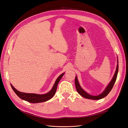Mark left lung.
Segmentation results:
<instances>
[{
  "label": "left lung",
  "mask_w": 128,
  "mask_h": 128,
  "mask_svg": "<svg viewBox=\"0 0 128 128\" xmlns=\"http://www.w3.org/2000/svg\"><path fill=\"white\" fill-rule=\"evenodd\" d=\"M118 64H117V67L116 69V71L114 74V75L113 77V78L111 80L110 83L108 84L105 90L101 94H100L98 96H92L88 94V93H86V91H85L84 90H83V88H81L80 86V85L78 83V80H77V77L76 76L75 77V86L76 88V90L77 92L81 96H82L83 97L86 98V99H92V100H99V99H101L104 97H105L106 96L108 95V94H109L111 90L113 88L114 85L115 84V82L116 81V80L117 78V76H118Z\"/></svg>",
  "instance_id": "1"
}]
</instances>
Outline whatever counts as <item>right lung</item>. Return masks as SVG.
Here are the masks:
<instances>
[{
    "mask_svg": "<svg viewBox=\"0 0 128 128\" xmlns=\"http://www.w3.org/2000/svg\"><path fill=\"white\" fill-rule=\"evenodd\" d=\"M64 73L62 74L56 80L55 83L54 84V86L50 90L48 93L44 94H27V93L21 92L17 90L16 88H15L12 85L10 84L11 87L12 88L13 91L16 95L21 99L26 100V101L31 102V103H38V102H46L48 100L51 99L54 95L55 94L56 90L57 88L58 84L59 83L60 80L63 76Z\"/></svg>",
    "mask_w": 128,
    "mask_h": 128,
    "instance_id": "obj_1",
    "label": "right lung"
}]
</instances>
